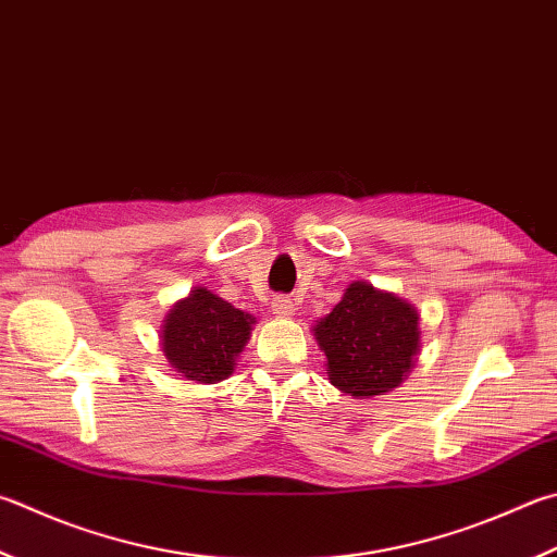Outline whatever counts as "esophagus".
I'll use <instances>...</instances> for the list:
<instances>
[{"label": "esophagus", "mask_w": 557, "mask_h": 557, "mask_svg": "<svg viewBox=\"0 0 557 557\" xmlns=\"http://www.w3.org/2000/svg\"><path fill=\"white\" fill-rule=\"evenodd\" d=\"M270 309H272V313H275V317L287 319V317H292V313H295V301H292L289 297H275L270 301Z\"/></svg>", "instance_id": "34e87169"}]
</instances>
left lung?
Here are the masks:
<instances>
[{"label":"left lung","instance_id":"obj_1","mask_svg":"<svg viewBox=\"0 0 557 557\" xmlns=\"http://www.w3.org/2000/svg\"><path fill=\"white\" fill-rule=\"evenodd\" d=\"M333 387L356 399L387 394L409 377L421 350V313L366 280L350 282L331 313L313 323Z\"/></svg>","mask_w":557,"mask_h":557}]
</instances>
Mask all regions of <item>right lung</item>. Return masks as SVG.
Segmentation results:
<instances>
[{"label":"right lung","mask_w":557,"mask_h":557,"mask_svg":"<svg viewBox=\"0 0 557 557\" xmlns=\"http://www.w3.org/2000/svg\"><path fill=\"white\" fill-rule=\"evenodd\" d=\"M256 317L236 309L207 287L177 299L160 326L168 366L185 380L216 384L231 377L236 358L250 341Z\"/></svg>","instance_id":"right-lung-1"}]
</instances>
